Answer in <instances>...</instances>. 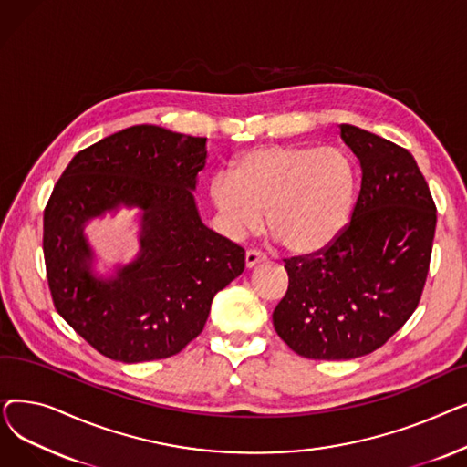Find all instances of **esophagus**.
<instances>
[{
  "label": "esophagus",
  "mask_w": 467,
  "mask_h": 467,
  "mask_svg": "<svg viewBox=\"0 0 467 467\" xmlns=\"http://www.w3.org/2000/svg\"><path fill=\"white\" fill-rule=\"evenodd\" d=\"M265 261H266V255H263L261 252H254V250L246 252V268H254L255 265L265 263Z\"/></svg>",
  "instance_id": "1"
}]
</instances>
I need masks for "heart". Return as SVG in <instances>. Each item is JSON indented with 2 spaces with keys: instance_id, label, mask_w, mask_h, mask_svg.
<instances>
[{
  "instance_id": "obj_1",
  "label": "heart",
  "mask_w": 467,
  "mask_h": 467,
  "mask_svg": "<svg viewBox=\"0 0 467 467\" xmlns=\"http://www.w3.org/2000/svg\"><path fill=\"white\" fill-rule=\"evenodd\" d=\"M210 199L231 236L266 225L297 255L322 252L347 229L356 170L337 147L261 145L234 159L231 174L210 182Z\"/></svg>"
}]
</instances>
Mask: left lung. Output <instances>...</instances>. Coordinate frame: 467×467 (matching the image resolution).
Wrapping results in <instances>:
<instances>
[{
    "mask_svg": "<svg viewBox=\"0 0 467 467\" xmlns=\"http://www.w3.org/2000/svg\"><path fill=\"white\" fill-rule=\"evenodd\" d=\"M338 129L361 166L350 225L324 252L285 259L289 285L273 312L280 338L308 359L371 354L401 329L420 301L437 223L407 150L354 125Z\"/></svg>",
    "mask_w": 467,
    "mask_h": 467,
    "instance_id": "1",
    "label": "left lung"
}]
</instances>
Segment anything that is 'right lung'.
<instances>
[{
	"mask_svg": "<svg viewBox=\"0 0 467 467\" xmlns=\"http://www.w3.org/2000/svg\"><path fill=\"white\" fill-rule=\"evenodd\" d=\"M206 159V138L136 125L79 151L55 185L43 217L48 287L58 314L106 358L178 354L204 329L215 293L244 273V250L196 208ZM122 207L139 210L140 250L100 274L84 229Z\"/></svg>",
	"mask_w": 467,
	"mask_h": 467,
	"instance_id": "obj_1",
	"label": "right lung"
}]
</instances>
